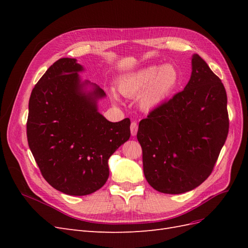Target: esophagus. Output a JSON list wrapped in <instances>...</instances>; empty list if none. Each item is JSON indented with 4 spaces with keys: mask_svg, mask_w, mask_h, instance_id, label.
Returning <instances> with one entry per match:
<instances>
[{
    "mask_svg": "<svg viewBox=\"0 0 248 248\" xmlns=\"http://www.w3.org/2000/svg\"><path fill=\"white\" fill-rule=\"evenodd\" d=\"M138 129H139V125L137 122H131L130 124V132H131V136L132 137H136L137 133H138Z\"/></svg>",
    "mask_w": 248,
    "mask_h": 248,
    "instance_id": "esophagus-1",
    "label": "esophagus"
}]
</instances>
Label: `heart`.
<instances>
[{"label": "heart", "mask_w": 248, "mask_h": 248, "mask_svg": "<svg viewBox=\"0 0 248 248\" xmlns=\"http://www.w3.org/2000/svg\"><path fill=\"white\" fill-rule=\"evenodd\" d=\"M179 84V74L172 65L149 66L133 72L119 82V91L129 98L139 95V104L144 110L160 107L174 93Z\"/></svg>", "instance_id": "obj_1"}]
</instances>
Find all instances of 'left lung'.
<instances>
[{
	"mask_svg": "<svg viewBox=\"0 0 248 248\" xmlns=\"http://www.w3.org/2000/svg\"><path fill=\"white\" fill-rule=\"evenodd\" d=\"M183 91L154 108L139 125L148 183L163 193L190 191L211 175L229 133L227 92L199 55Z\"/></svg>",
	"mask_w": 248,
	"mask_h": 248,
	"instance_id": "obj_1",
	"label": "left lung"
}]
</instances>
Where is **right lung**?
Returning a JSON list of instances; mask_svg holds the SVG:
<instances>
[{
	"label": "right lung",
	"instance_id": "1",
	"mask_svg": "<svg viewBox=\"0 0 248 248\" xmlns=\"http://www.w3.org/2000/svg\"><path fill=\"white\" fill-rule=\"evenodd\" d=\"M76 59L62 58L35 85L29 100L27 137L43 178L69 196H87L106 184L108 158L130 138V120L108 121L97 110L106 96L86 93Z\"/></svg>",
	"mask_w": 248,
	"mask_h": 248
}]
</instances>
